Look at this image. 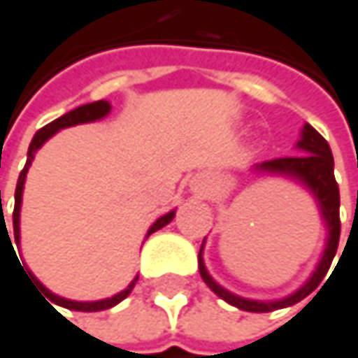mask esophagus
<instances>
[{"label":"esophagus","instance_id":"obj_1","mask_svg":"<svg viewBox=\"0 0 358 358\" xmlns=\"http://www.w3.org/2000/svg\"><path fill=\"white\" fill-rule=\"evenodd\" d=\"M204 188H206V182H202V180H194V184H192V190L200 192V190H204Z\"/></svg>","mask_w":358,"mask_h":358}]
</instances>
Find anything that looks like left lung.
<instances>
[{
  "label": "left lung",
  "instance_id": "1",
  "mask_svg": "<svg viewBox=\"0 0 358 358\" xmlns=\"http://www.w3.org/2000/svg\"><path fill=\"white\" fill-rule=\"evenodd\" d=\"M296 150L304 152L302 156H292V158H278L255 164L251 168V172L255 174H265V176H280V178L294 180L296 184H300L306 188L312 199L316 202L320 217L324 221L326 229V241L324 251L320 255V259L316 263V269L312 271V275L300 285L296 292H292L289 296L280 298V300H251V298H243L233 292H229L227 287H222L217 280H213V275L208 273L206 265H204V241L199 251V271L200 278L204 280V284L208 285L221 300L227 304L235 306L245 312H273L280 308L298 304L300 300H304L306 296H310L320 282L324 280L326 271L330 267V263L336 255L338 249V239H341V194H338V184L334 180V158L330 152V145L324 137L320 136L310 123H304L300 139L296 143Z\"/></svg>",
  "mask_w": 358,
  "mask_h": 358
}]
</instances>
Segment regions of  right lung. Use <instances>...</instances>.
Here are the masks:
<instances>
[{
    "label": "right lung",
    "mask_w": 358,
    "mask_h": 358,
    "mask_svg": "<svg viewBox=\"0 0 358 358\" xmlns=\"http://www.w3.org/2000/svg\"><path fill=\"white\" fill-rule=\"evenodd\" d=\"M111 113V103L109 101H95V103H87V105H80V107H76L73 111H69V113H64L62 117H58V119H54L52 123H48V125H44L40 131H36V136H34L32 143H30V148H28V159H26V166H24V170L20 172V178H17V186H15V204H13V239H10L11 233H8V224H6V219H1L0 221V233H1V227H3V231H6V241L10 243L15 241V245L20 243V210H22V196H24V184H26V174H28V170H30V166H32L34 156H36V152L54 136V134H58L60 129H66V127H73V125H80V123H93V121H99V119H105V117ZM0 206H1V190H0ZM174 215H176V210H170V213H166V215H162L158 221L154 222L150 229H148V235H145V239L152 235V233H156L158 229L162 227H166L168 222H172L174 219ZM1 243V241H0ZM11 251H13V245H11ZM15 253V251H13ZM26 275H30L32 278V282L36 285V289H42V292H46V296H50V300H52L54 304L62 306V308H69V310H76V312H99V310H107V308H113L117 306L121 300H125L129 294H131V289H134V285H136L137 278L131 280V284L127 285L125 289H121L119 294L115 296H111V298H105V300H95V302H76V300H69V298H62V296H56L52 294L46 285L42 284L36 275H34L32 271L26 267Z\"/></svg>",
    "instance_id": "add662e5"
}]
</instances>
